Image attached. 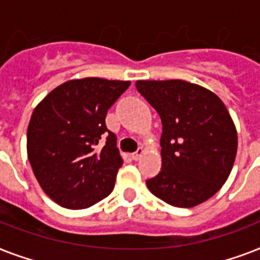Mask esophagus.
Returning a JSON list of instances; mask_svg holds the SVG:
<instances>
[{
	"instance_id": "1",
	"label": "esophagus",
	"mask_w": 260,
	"mask_h": 260,
	"mask_svg": "<svg viewBox=\"0 0 260 260\" xmlns=\"http://www.w3.org/2000/svg\"><path fill=\"white\" fill-rule=\"evenodd\" d=\"M143 154H144V148H143V147H139L138 151L132 154V159H134V160H139V159L143 156Z\"/></svg>"
}]
</instances>
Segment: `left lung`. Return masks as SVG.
Here are the masks:
<instances>
[{"label": "left lung", "mask_w": 260, "mask_h": 260, "mask_svg": "<svg viewBox=\"0 0 260 260\" xmlns=\"http://www.w3.org/2000/svg\"><path fill=\"white\" fill-rule=\"evenodd\" d=\"M136 89L162 120V169L150 191L177 208L206 201L225 183L238 134L225 105L205 87L171 81H138Z\"/></svg>", "instance_id": "8db88e82"}]
</instances>
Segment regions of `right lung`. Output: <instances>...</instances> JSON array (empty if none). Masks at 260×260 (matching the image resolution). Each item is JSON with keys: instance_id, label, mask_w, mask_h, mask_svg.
Masks as SVG:
<instances>
[{"instance_id": "add662e5", "label": "right lung", "mask_w": 260, "mask_h": 260, "mask_svg": "<svg viewBox=\"0 0 260 260\" xmlns=\"http://www.w3.org/2000/svg\"><path fill=\"white\" fill-rule=\"evenodd\" d=\"M129 85L74 79L35 108L26 134L28 159L44 193L58 205L85 209L112 193L122 159L105 117ZM104 140L106 146L98 149Z\"/></svg>"}]
</instances>
